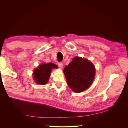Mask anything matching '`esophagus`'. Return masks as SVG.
I'll return each instance as SVG.
<instances>
[{
    "label": "esophagus",
    "instance_id": "34e87169",
    "mask_svg": "<svg viewBox=\"0 0 128 128\" xmlns=\"http://www.w3.org/2000/svg\"><path fill=\"white\" fill-rule=\"evenodd\" d=\"M58 64V66H59V67L60 68H61V69H62L63 68V66H64V64H63L62 63V62H59Z\"/></svg>",
    "mask_w": 128,
    "mask_h": 128
}]
</instances>
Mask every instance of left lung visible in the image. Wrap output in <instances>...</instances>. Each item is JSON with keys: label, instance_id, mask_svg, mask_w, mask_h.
<instances>
[{"label": "left lung", "instance_id": "left-lung-1", "mask_svg": "<svg viewBox=\"0 0 128 128\" xmlns=\"http://www.w3.org/2000/svg\"><path fill=\"white\" fill-rule=\"evenodd\" d=\"M64 74L69 86L75 92H82L88 88L94 80V66L86 59L76 56L64 68Z\"/></svg>", "mask_w": 128, "mask_h": 128}]
</instances>
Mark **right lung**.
<instances>
[{
    "label": "right lung",
    "instance_id": "obj_1",
    "mask_svg": "<svg viewBox=\"0 0 128 128\" xmlns=\"http://www.w3.org/2000/svg\"><path fill=\"white\" fill-rule=\"evenodd\" d=\"M58 66L52 63L42 64L34 69L33 77L37 84L45 85L48 82L51 72L53 69L58 68Z\"/></svg>",
    "mask_w": 128,
    "mask_h": 128
}]
</instances>
